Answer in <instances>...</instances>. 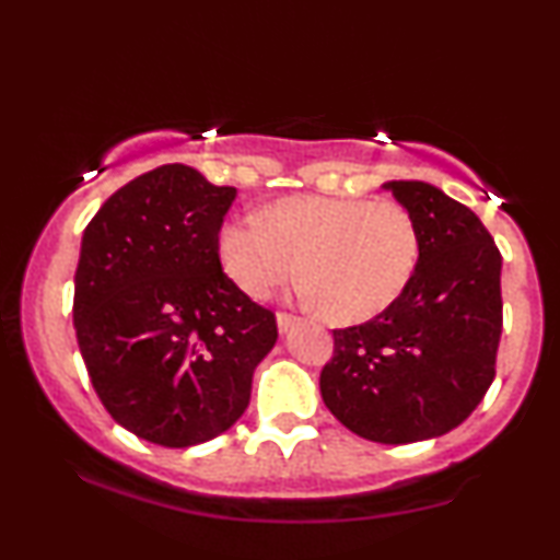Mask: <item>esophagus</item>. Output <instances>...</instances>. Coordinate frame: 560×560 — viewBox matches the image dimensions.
<instances>
[{"label": "esophagus", "instance_id": "1", "mask_svg": "<svg viewBox=\"0 0 560 560\" xmlns=\"http://www.w3.org/2000/svg\"><path fill=\"white\" fill-rule=\"evenodd\" d=\"M276 324H279V331H281V334H287L289 329H292L294 324H298V318L289 316V313H279V316H276Z\"/></svg>", "mask_w": 560, "mask_h": 560}]
</instances>
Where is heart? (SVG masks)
Instances as JSON below:
<instances>
[{"label": "heart", "instance_id": "heart-1", "mask_svg": "<svg viewBox=\"0 0 560 560\" xmlns=\"http://www.w3.org/2000/svg\"><path fill=\"white\" fill-rule=\"evenodd\" d=\"M218 260L247 298L300 276L302 294L334 324H361L400 300L419 262L413 215L392 199L300 195L218 234Z\"/></svg>", "mask_w": 560, "mask_h": 560}]
</instances>
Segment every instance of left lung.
Returning <instances> with one entry per match:
<instances>
[{
    "label": "left lung",
    "mask_w": 560,
    "mask_h": 560,
    "mask_svg": "<svg viewBox=\"0 0 560 560\" xmlns=\"http://www.w3.org/2000/svg\"><path fill=\"white\" fill-rule=\"evenodd\" d=\"M384 189L419 229L416 273L376 318L334 329L320 397L363 440L408 445L464 423L490 389L503 258L477 213L436 186L387 182Z\"/></svg>",
    "instance_id": "obj_1"
}]
</instances>
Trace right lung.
Listing matches in <instances>:
<instances>
[{
  "instance_id": "obj_1",
  "label": "right lung",
  "mask_w": 560,
  "mask_h": 560,
  "mask_svg": "<svg viewBox=\"0 0 560 560\" xmlns=\"http://www.w3.org/2000/svg\"><path fill=\"white\" fill-rule=\"evenodd\" d=\"M234 186L171 163L120 186L81 240L73 324L96 395L120 427L191 447L234 427L276 316L223 273Z\"/></svg>"
}]
</instances>
